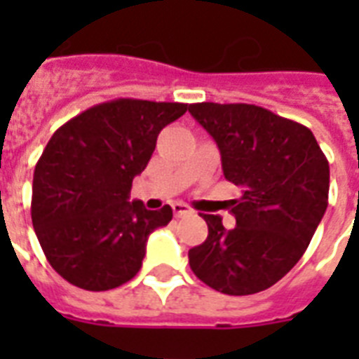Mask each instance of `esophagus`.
Returning a JSON list of instances; mask_svg holds the SVG:
<instances>
[{"label":"esophagus","instance_id":"34e87169","mask_svg":"<svg viewBox=\"0 0 359 359\" xmlns=\"http://www.w3.org/2000/svg\"><path fill=\"white\" fill-rule=\"evenodd\" d=\"M173 214L177 218H182L186 214H191V208L186 203H173Z\"/></svg>","mask_w":359,"mask_h":359}]
</instances>
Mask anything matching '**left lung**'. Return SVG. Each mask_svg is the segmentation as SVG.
I'll return each instance as SVG.
<instances>
[{
	"mask_svg": "<svg viewBox=\"0 0 359 359\" xmlns=\"http://www.w3.org/2000/svg\"><path fill=\"white\" fill-rule=\"evenodd\" d=\"M212 135L225 179L242 188L233 201L236 227L199 214L208 225L188 251L203 283L231 296L272 287L300 261L328 207L330 165L307 126L253 104H190Z\"/></svg>",
	"mask_w": 359,
	"mask_h": 359,
	"instance_id": "8db88e82",
	"label": "left lung"
}]
</instances>
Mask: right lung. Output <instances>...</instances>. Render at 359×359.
<instances>
[{
    "label": "right lung",
    "mask_w": 359,
    "mask_h": 359,
    "mask_svg": "<svg viewBox=\"0 0 359 359\" xmlns=\"http://www.w3.org/2000/svg\"><path fill=\"white\" fill-rule=\"evenodd\" d=\"M188 104L117 98L55 130L33 175L31 219L52 268L86 290L121 287L140 272L152 231L173 218L169 205L128 201L160 130Z\"/></svg>",
    "instance_id": "obj_1"
}]
</instances>
